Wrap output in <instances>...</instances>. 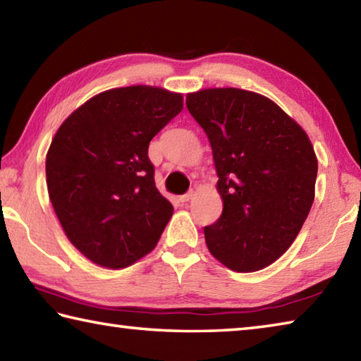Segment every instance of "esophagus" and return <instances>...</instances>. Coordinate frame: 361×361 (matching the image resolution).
I'll list each match as a JSON object with an SVG mask.
<instances>
[{"label": "esophagus", "mask_w": 361, "mask_h": 361, "mask_svg": "<svg viewBox=\"0 0 361 361\" xmlns=\"http://www.w3.org/2000/svg\"><path fill=\"white\" fill-rule=\"evenodd\" d=\"M194 197V192L192 191H189L188 194H183V195H180V202H188V200H191Z\"/></svg>", "instance_id": "obj_1"}]
</instances>
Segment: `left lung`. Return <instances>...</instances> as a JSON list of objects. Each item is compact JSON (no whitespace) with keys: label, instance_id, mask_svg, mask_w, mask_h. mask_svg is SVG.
<instances>
[{"label":"left lung","instance_id":"left-lung-1","mask_svg":"<svg viewBox=\"0 0 361 361\" xmlns=\"http://www.w3.org/2000/svg\"><path fill=\"white\" fill-rule=\"evenodd\" d=\"M186 106L209 137L223 213L205 243L235 272L279 259L315 197L317 156L307 133L267 97L235 87L202 89Z\"/></svg>","mask_w":361,"mask_h":361}]
</instances>
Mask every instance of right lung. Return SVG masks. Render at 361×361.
<instances>
[{
	"label": "right lung",
	"instance_id": "right-lung-1",
	"mask_svg": "<svg viewBox=\"0 0 361 361\" xmlns=\"http://www.w3.org/2000/svg\"><path fill=\"white\" fill-rule=\"evenodd\" d=\"M183 109V95L154 85L109 89L75 109L46 156V183L68 240L109 269L156 247L173 207L157 191L152 137Z\"/></svg>",
	"mask_w": 361,
	"mask_h": 361
}]
</instances>
